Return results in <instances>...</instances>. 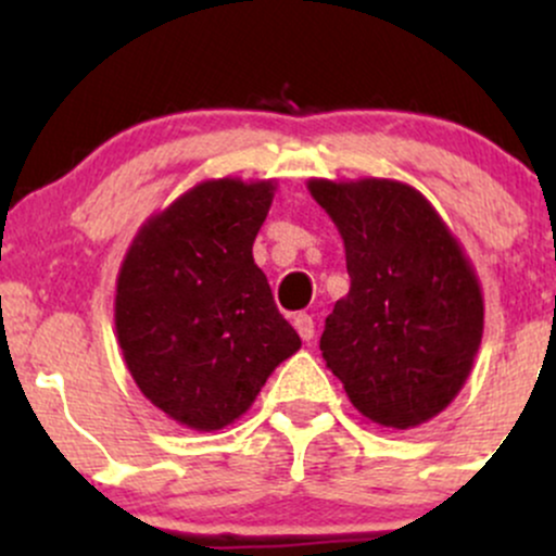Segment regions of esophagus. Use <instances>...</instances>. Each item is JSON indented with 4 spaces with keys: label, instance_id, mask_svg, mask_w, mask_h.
<instances>
[{
    "label": "esophagus",
    "instance_id": "obj_1",
    "mask_svg": "<svg viewBox=\"0 0 556 556\" xmlns=\"http://www.w3.org/2000/svg\"><path fill=\"white\" fill-rule=\"evenodd\" d=\"M295 329H298V334L303 337V342H311L314 340V334H316V327H314V318H311L308 314H298L295 316Z\"/></svg>",
    "mask_w": 556,
    "mask_h": 556
}]
</instances>
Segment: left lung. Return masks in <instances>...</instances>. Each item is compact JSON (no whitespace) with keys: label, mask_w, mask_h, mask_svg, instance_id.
<instances>
[{"label":"left lung","mask_w":556,"mask_h":556,"mask_svg":"<svg viewBox=\"0 0 556 556\" xmlns=\"http://www.w3.org/2000/svg\"><path fill=\"white\" fill-rule=\"evenodd\" d=\"M308 190L340 229L350 274L321 334L327 368L363 418L416 429L457 397L481 348L473 264L410 185L314 177Z\"/></svg>","instance_id":"obj_1"}]
</instances>
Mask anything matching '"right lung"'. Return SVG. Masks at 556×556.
<instances>
[{"mask_svg":"<svg viewBox=\"0 0 556 556\" xmlns=\"http://www.w3.org/2000/svg\"><path fill=\"white\" fill-rule=\"evenodd\" d=\"M277 180H203L146 219L127 248L114 327L143 397L185 429L219 431L300 350L253 240Z\"/></svg>","mask_w":556,"mask_h":556,"instance_id":"right-lung-1","label":"right lung"}]
</instances>
